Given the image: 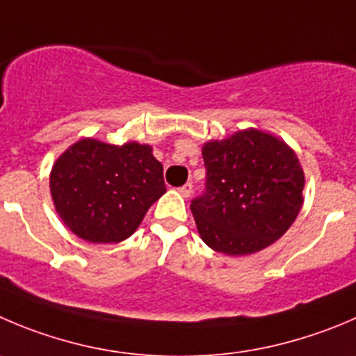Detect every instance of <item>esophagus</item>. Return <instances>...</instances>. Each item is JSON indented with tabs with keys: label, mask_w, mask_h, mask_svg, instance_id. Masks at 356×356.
<instances>
[{
	"label": "esophagus",
	"mask_w": 356,
	"mask_h": 356,
	"mask_svg": "<svg viewBox=\"0 0 356 356\" xmlns=\"http://www.w3.org/2000/svg\"><path fill=\"white\" fill-rule=\"evenodd\" d=\"M192 188H194V185H192V184H185L184 187H180V188H178V192H180V194L184 195V197H191V194H192Z\"/></svg>",
	"instance_id": "34e87169"
}]
</instances>
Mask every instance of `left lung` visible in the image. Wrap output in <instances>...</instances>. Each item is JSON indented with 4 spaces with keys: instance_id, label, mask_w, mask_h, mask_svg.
<instances>
[{
    "instance_id": "8db88e82",
    "label": "left lung",
    "mask_w": 356,
    "mask_h": 356,
    "mask_svg": "<svg viewBox=\"0 0 356 356\" xmlns=\"http://www.w3.org/2000/svg\"><path fill=\"white\" fill-rule=\"evenodd\" d=\"M206 187L191 209L202 241L231 257L282 238L302 208L304 171L273 134L246 129L202 147Z\"/></svg>"
}]
</instances>
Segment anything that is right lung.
Instances as JSON below:
<instances>
[{
    "mask_svg": "<svg viewBox=\"0 0 356 356\" xmlns=\"http://www.w3.org/2000/svg\"><path fill=\"white\" fill-rule=\"evenodd\" d=\"M50 192L60 220L79 238L120 243L136 231L165 185L150 145L117 147L87 138L57 159Z\"/></svg>",
    "mask_w": 356,
    "mask_h": 356,
    "instance_id": "1",
    "label": "right lung"
}]
</instances>
